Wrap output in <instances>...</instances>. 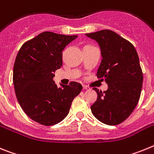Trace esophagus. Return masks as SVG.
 Here are the masks:
<instances>
[{
  "mask_svg": "<svg viewBox=\"0 0 154 154\" xmlns=\"http://www.w3.org/2000/svg\"><path fill=\"white\" fill-rule=\"evenodd\" d=\"M83 89H84V90H89V89H90V88H88V86H85V85H84V86H83Z\"/></svg>",
  "mask_w": 154,
  "mask_h": 154,
  "instance_id": "34e87169",
  "label": "esophagus"
}]
</instances>
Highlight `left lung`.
<instances>
[{
    "label": "left lung",
    "instance_id": "1",
    "mask_svg": "<svg viewBox=\"0 0 154 154\" xmlns=\"http://www.w3.org/2000/svg\"><path fill=\"white\" fill-rule=\"evenodd\" d=\"M85 35L99 44L102 60L97 77L109 86L104 92L93 88L97 98L91 106L92 114L106 125H119L130 116L140 100L143 75L138 54L133 44L113 31Z\"/></svg>",
    "mask_w": 154,
    "mask_h": 154
}]
</instances>
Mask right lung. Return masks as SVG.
Wrapping results in <instances>:
<instances>
[{"instance_id": "1", "label": "right lung", "mask_w": 154, "mask_h": 154, "mask_svg": "<svg viewBox=\"0 0 154 154\" xmlns=\"http://www.w3.org/2000/svg\"><path fill=\"white\" fill-rule=\"evenodd\" d=\"M77 35L44 32L19 49L13 69L16 97L25 113L41 125L60 122L82 90L77 82L58 88L53 78L63 65V50Z\"/></svg>"}]
</instances>
